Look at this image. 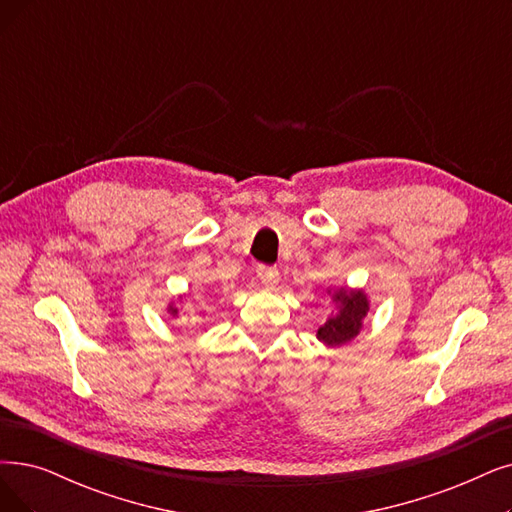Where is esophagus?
I'll return each instance as SVG.
<instances>
[{
    "label": "esophagus",
    "mask_w": 512,
    "mask_h": 512,
    "mask_svg": "<svg viewBox=\"0 0 512 512\" xmlns=\"http://www.w3.org/2000/svg\"><path fill=\"white\" fill-rule=\"evenodd\" d=\"M258 279L262 281L264 288H273L279 281V271L275 267H258Z\"/></svg>",
    "instance_id": "34e87169"
}]
</instances>
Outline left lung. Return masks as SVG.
Segmentation results:
<instances>
[{
	"instance_id": "1",
	"label": "left lung",
	"mask_w": 512,
	"mask_h": 512,
	"mask_svg": "<svg viewBox=\"0 0 512 512\" xmlns=\"http://www.w3.org/2000/svg\"><path fill=\"white\" fill-rule=\"evenodd\" d=\"M332 300L338 302V313L319 327L317 338L330 346H340L359 334L361 321L370 311V304H367L363 292H349L344 288L334 292Z\"/></svg>"
}]
</instances>
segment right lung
I'll return each mask as SVG.
<instances>
[{"label":"right lung","instance_id":"add662e5","mask_svg":"<svg viewBox=\"0 0 512 512\" xmlns=\"http://www.w3.org/2000/svg\"><path fill=\"white\" fill-rule=\"evenodd\" d=\"M170 313L176 317V315H178V309H174V306H170Z\"/></svg>","mask_w":512,"mask_h":512}]
</instances>
